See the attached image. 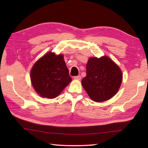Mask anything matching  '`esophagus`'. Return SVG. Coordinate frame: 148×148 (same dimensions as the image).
Returning a JSON list of instances; mask_svg holds the SVG:
<instances>
[{
    "instance_id": "esophagus-1",
    "label": "esophagus",
    "mask_w": 148,
    "mask_h": 148,
    "mask_svg": "<svg viewBox=\"0 0 148 148\" xmlns=\"http://www.w3.org/2000/svg\"><path fill=\"white\" fill-rule=\"evenodd\" d=\"M81 78V76H80V75H79V76H74V79H76V80H80Z\"/></svg>"
}]
</instances>
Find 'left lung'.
Instances as JSON below:
<instances>
[{
	"instance_id": "8db88e82",
	"label": "left lung",
	"mask_w": 148,
	"mask_h": 148,
	"mask_svg": "<svg viewBox=\"0 0 148 148\" xmlns=\"http://www.w3.org/2000/svg\"><path fill=\"white\" fill-rule=\"evenodd\" d=\"M122 78L121 69L111 58L92 57L86 64V76L82 80V85L92 100L103 102L116 95Z\"/></svg>"
}]
</instances>
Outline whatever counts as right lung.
I'll list each match as a JSON object with an SVG mask.
<instances>
[{
	"label": "right lung",
	"mask_w": 148,
	"mask_h": 148,
	"mask_svg": "<svg viewBox=\"0 0 148 148\" xmlns=\"http://www.w3.org/2000/svg\"><path fill=\"white\" fill-rule=\"evenodd\" d=\"M36 92L42 97L54 99L72 81L64 55L48 52L38 60L30 71Z\"/></svg>",
	"instance_id": "add662e5"
}]
</instances>
